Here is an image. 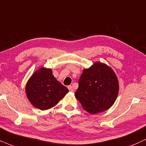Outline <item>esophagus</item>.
<instances>
[{
  "instance_id": "1",
  "label": "esophagus",
  "mask_w": 146,
  "mask_h": 146,
  "mask_svg": "<svg viewBox=\"0 0 146 146\" xmlns=\"http://www.w3.org/2000/svg\"><path fill=\"white\" fill-rule=\"evenodd\" d=\"M68 89H69L70 91H71V92H73V91H74V89H73L72 86H68Z\"/></svg>"
}]
</instances>
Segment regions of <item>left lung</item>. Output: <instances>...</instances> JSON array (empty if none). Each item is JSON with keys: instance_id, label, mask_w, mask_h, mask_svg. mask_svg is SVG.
<instances>
[{"instance_id": "8db88e82", "label": "left lung", "mask_w": 146, "mask_h": 146, "mask_svg": "<svg viewBox=\"0 0 146 146\" xmlns=\"http://www.w3.org/2000/svg\"><path fill=\"white\" fill-rule=\"evenodd\" d=\"M118 91L119 82L114 70L106 64L96 62L83 70L74 95L84 110L95 114L110 108Z\"/></svg>"}]
</instances>
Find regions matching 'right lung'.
<instances>
[{"label":"right lung","instance_id":"add662e5","mask_svg":"<svg viewBox=\"0 0 146 146\" xmlns=\"http://www.w3.org/2000/svg\"><path fill=\"white\" fill-rule=\"evenodd\" d=\"M25 91L34 107L46 110L56 106L69 90L54 77L51 68L42 66L28 79Z\"/></svg>","mask_w":146,"mask_h":146}]
</instances>
